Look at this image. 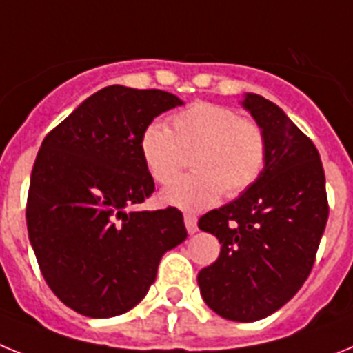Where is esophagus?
<instances>
[{"instance_id": "1", "label": "esophagus", "mask_w": 353, "mask_h": 353, "mask_svg": "<svg viewBox=\"0 0 353 353\" xmlns=\"http://www.w3.org/2000/svg\"><path fill=\"white\" fill-rule=\"evenodd\" d=\"M185 226H186V232L194 235L197 233V217L192 215V213H185Z\"/></svg>"}]
</instances>
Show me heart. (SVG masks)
Wrapping results in <instances>:
<instances>
[{
	"label": "heart",
	"instance_id": "1",
	"mask_svg": "<svg viewBox=\"0 0 353 353\" xmlns=\"http://www.w3.org/2000/svg\"><path fill=\"white\" fill-rule=\"evenodd\" d=\"M192 150L194 174L177 177L159 195L168 206L190 212L213 206L224 190L230 197L248 192L268 163L262 127L219 103L197 102L174 114L172 129L154 120L140 134L141 161L158 183L170 181L183 152Z\"/></svg>",
	"mask_w": 353,
	"mask_h": 353
}]
</instances>
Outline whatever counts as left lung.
<instances>
[{
  "instance_id": "1",
  "label": "left lung",
  "mask_w": 353,
  "mask_h": 353,
  "mask_svg": "<svg viewBox=\"0 0 353 353\" xmlns=\"http://www.w3.org/2000/svg\"><path fill=\"white\" fill-rule=\"evenodd\" d=\"M241 105L262 127L268 163L259 181L199 219L221 242L197 274L204 303L222 318L251 323L291 300L309 276L328 219L318 149L276 103L245 93Z\"/></svg>"
}]
</instances>
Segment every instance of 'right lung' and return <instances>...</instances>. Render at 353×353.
Returning a JSON list of instances; mask_svg holds the SVG:
<instances>
[{
    "label": "right lung",
    "mask_w": 353,
    "mask_h": 353,
    "mask_svg": "<svg viewBox=\"0 0 353 353\" xmlns=\"http://www.w3.org/2000/svg\"><path fill=\"white\" fill-rule=\"evenodd\" d=\"M183 103L167 91L108 85L41 145L26 204L28 239L53 294L82 316L112 318L136 307L163 254L186 239L177 208L132 210L154 192L141 131Z\"/></svg>",
    "instance_id": "right-lung-1"
}]
</instances>
